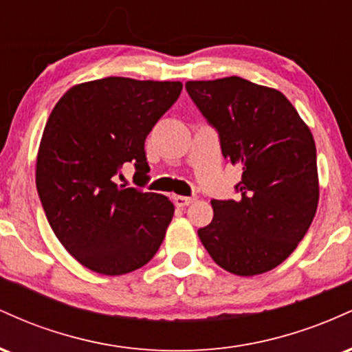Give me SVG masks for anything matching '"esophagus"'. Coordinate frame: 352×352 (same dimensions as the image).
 <instances>
[{"label":"esophagus","mask_w":352,"mask_h":352,"mask_svg":"<svg viewBox=\"0 0 352 352\" xmlns=\"http://www.w3.org/2000/svg\"><path fill=\"white\" fill-rule=\"evenodd\" d=\"M195 200L193 197H184V195H173V204L177 205V207H187V205L192 204V201Z\"/></svg>","instance_id":"obj_1"}]
</instances>
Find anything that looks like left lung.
Returning a JSON list of instances; mask_svg holds the SVG:
<instances>
[{"label":"left lung","mask_w":352,"mask_h":352,"mask_svg":"<svg viewBox=\"0 0 352 352\" xmlns=\"http://www.w3.org/2000/svg\"><path fill=\"white\" fill-rule=\"evenodd\" d=\"M188 96L217 129L225 159L240 165L238 200H212L213 220L199 230L218 266L253 276L281 265L316 215V145L280 91L232 76L188 80Z\"/></svg>","instance_id":"obj_1"}]
</instances>
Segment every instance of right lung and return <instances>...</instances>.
<instances>
[{"label": "right lung", "mask_w": 352, "mask_h": 352, "mask_svg": "<svg viewBox=\"0 0 352 352\" xmlns=\"http://www.w3.org/2000/svg\"><path fill=\"white\" fill-rule=\"evenodd\" d=\"M182 87L179 80L104 78L71 87L52 109L36 187L54 235L92 272L131 273L162 245L172 201L114 180L125 164L148 172L145 139Z\"/></svg>", "instance_id": "1"}]
</instances>
